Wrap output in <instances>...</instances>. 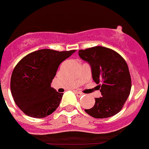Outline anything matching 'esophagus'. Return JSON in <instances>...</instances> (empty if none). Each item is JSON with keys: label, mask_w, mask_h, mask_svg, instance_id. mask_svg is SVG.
Masks as SVG:
<instances>
[{"label": "esophagus", "mask_w": 149, "mask_h": 149, "mask_svg": "<svg viewBox=\"0 0 149 149\" xmlns=\"http://www.w3.org/2000/svg\"><path fill=\"white\" fill-rule=\"evenodd\" d=\"M75 93H76V95H77L78 96V97H81V96H83L84 95L83 93H81V92H78V91H76Z\"/></svg>", "instance_id": "34e87169"}]
</instances>
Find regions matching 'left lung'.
<instances>
[{"label": "left lung", "instance_id": "1", "mask_svg": "<svg viewBox=\"0 0 149 149\" xmlns=\"http://www.w3.org/2000/svg\"><path fill=\"white\" fill-rule=\"evenodd\" d=\"M78 54L90 65L93 81L99 84L102 95L95 98L94 106L85 112L96 119L117 114L131 93V74L125 60L115 51L102 46L79 50Z\"/></svg>", "mask_w": 149, "mask_h": 149}]
</instances>
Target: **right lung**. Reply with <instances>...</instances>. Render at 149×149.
Masks as SVG:
<instances>
[{
	"label": "right lung",
	"instance_id": "1",
	"mask_svg": "<svg viewBox=\"0 0 149 149\" xmlns=\"http://www.w3.org/2000/svg\"><path fill=\"white\" fill-rule=\"evenodd\" d=\"M74 52L42 49L18 62L12 73L10 88L13 99L24 113L41 119L56 110L63 93L56 92L51 84L60 63Z\"/></svg>",
	"mask_w": 149,
	"mask_h": 149
}]
</instances>
